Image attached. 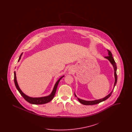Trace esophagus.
<instances>
[{"mask_svg":"<svg viewBox=\"0 0 132 132\" xmlns=\"http://www.w3.org/2000/svg\"><path fill=\"white\" fill-rule=\"evenodd\" d=\"M69 71H70V72H72V68H69Z\"/></svg>","mask_w":132,"mask_h":132,"instance_id":"obj_1","label":"esophagus"}]
</instances>
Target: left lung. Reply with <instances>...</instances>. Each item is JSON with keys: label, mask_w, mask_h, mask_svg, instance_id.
Returning a JSON list of instances; mask_svg holds the SVG:
<instances>
[{"label": "left lung", "mask_w": 132, "mask_h": 132, "mask_svg": "<svg viewBox=\"0 0 132 132\" xmlns=\"http://www.w3.org/2000/svg\"><path fill=\"white\" fill-rule=\"evenodd\" d=\"M108 51V56L104 57L105 58L107 59V60H109V61L111 63V64L113 66V68H114V77H115V82H114V86H113V88L112 90V91L111 92V93L109 94H108L107 95H106L105 97H104V98H101L100 100H94V101H85V100H83L82 99H80L78 97H77V95H76L75 93V95L76 97H77L78 101H79V102L82 103L84 105H94V104H98L99 103H100L101 102H102L103 101H105L107 99H108L112 94V92H113V89L114 88L115 86H116V83H117V74H116V71H117V66H116V63L115 62V60L113 58V56H112V53L111 52L109 51V50H107Z\"/></svg>", "instance_id": "obj_1"}]
</instances>
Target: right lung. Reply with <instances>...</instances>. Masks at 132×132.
I'll return each mask as SVG.
<instances>
[{"instance_id": "add662e5", "label": "right lung", "mask_w": 132, "mask_h": 132, "mask_svg": "<svg viewBox=\"0 0 132 132\" xmlns=\"http://www.w3.org/2000/svg\"><path fill=\"white\" fill-rule=\"evenodd\" d=\"M23 54V52L21 54L20 56L19 57V60H18V62L20 61V60L21 58V56ZM64 77V76H62L61 77H60L58 80L55 83L54 88H53V90L51 92V93L49 95L46 96H43V97H30L28 95H27L26 94H25L20 89V88L19 87L18 82L17 81V78H16V72L15 71L14 72V82H15V86L17 88V90L19 91L20 94L23 97V98L26 101H28V102H29L31 104H45V103H47L49 102H50V101H51L54 95L55 94L57 88L58 86V85L59 84V82H60V80Z\"/></svg>"}]
</instances>
